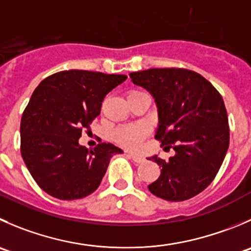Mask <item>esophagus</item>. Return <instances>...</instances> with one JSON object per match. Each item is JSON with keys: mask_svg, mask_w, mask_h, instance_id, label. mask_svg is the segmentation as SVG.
Here are the masks:
<instances>
[{"mask_svg": "<svg viewBox=\"0 0 251 251\" xmlns=\"http://www.w3.org/2000/svg\"><path fill=\"white\" fill-rule=\"evenodd\" d=\"M127 155H130V157L132 158V160L135 163H142L143 160H145V158H143L142 155H138V154H136V153H133V152H127Z\"/></svg>", "mask_w": 251, "mask_h": 251, "instance_id": "esophagus-1", "label": "esophagus"}]
</instances>
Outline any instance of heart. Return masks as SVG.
<instances>
[{"mask_svg":"<svg viewBox=\"0 0 251 251\" xmlns=\"http://www.w3.org/2000/svg\"><path fill=\"white\" fill-rule=\"evenodd\" d=\"M131 93H140L138 91H132ZM148 128L142 124H135V125L120 126L113 132V137L119 145L124 146L131 150H137L142 145L143 140L147 137Z\"/></svg>","mask_w":251,"mask_h":251,"instance_id":"obj_1","label":"heart"}]
</instances>
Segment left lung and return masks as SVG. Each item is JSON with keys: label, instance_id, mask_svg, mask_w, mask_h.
Returning <instances> with one entry per match:
<instances>
[{"label": "left lung", "instance_id": "1", "mask_svg": "<svg viewBox=\"0 0 251 251\" xmlns=\"http://www.w3.org/2000/svg\"><path fill=\"white\" fill-rule=\"evenodd\" d=\"M132 82L151 92L159 114L155 140L174 157L151 158L162 169L151 193L185 201L203 191L217 175L229 146V125L220 92L200 74L186 69L132 72Z\"/></svg>", "mask_w": 251, "mask_h": 251}]
</instances>
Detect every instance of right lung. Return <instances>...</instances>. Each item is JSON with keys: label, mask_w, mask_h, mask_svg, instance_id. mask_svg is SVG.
<instances>
[{"label": "right lung", "mask_w": 251, "mask_h": 251, "mask_svg": "<svg viewBox=\"0 0 251 251\" xmlns=\"http://www.w3.org/2000/svg\"><path fill=\"white\" fill-rule=\"evenodd\" d=\"M125 75L70 70L46 77L33 92L21 121V153L36 184L60 200L86 198L98 189L113 154V143L89 151L78 145L99 115L106 94Z\"/></svg>", "instance_id": "obj_1"}]
</instances>
